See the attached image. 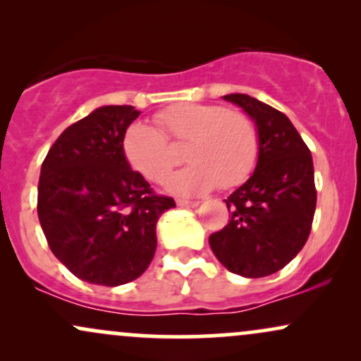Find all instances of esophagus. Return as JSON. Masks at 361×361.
Returning <instances> with one entry per match:
<instances>
[{
	"label": "esophagus",
	"instance_id": "34e87169",
	"mask_svg": "<svg viewBox=\"0 0 361 361\" xmlns=\"http://www.w3.org/2000/svg\"><path fill=\"white\" fill-rule=\"evenodd\" d=\"M176 204L180 207H197L198 202L197 200H185V198H178Z\"/></svg>",
	"mask_w": 361,
	"mask_h": 361
}]
</instances>
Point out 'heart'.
Listing matches in <instances>:
<instances>
[{"label": "heart", "instance_id": "heart-1", "mask_svg": "<svg viewBox=\"0 0 361 361\" xmlns=\"http://www.w3.org/2000/svg\"><path fill=\"white\" fill-rule=\"evenodd\" d=\"M160 128L132 122L122 149L128 164L149 181L159 183L178 156L173 144H185L190 164L166 180L176 195H204L215 185L229 190L247 180L259 157V130L251 117L214 103H180L157 111ZM171 140V143L169 140Z\"/></svg>", "mask_w": 361, "mask_h": 361}]
</instances>
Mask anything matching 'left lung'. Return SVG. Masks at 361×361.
Returning <instances> with one entry per match:
<instances>
[{"label":"left lung","mask_w":361,"mask_h":361,"mask_svg":"<svg viewBox=\"0 0 361 361\" xmlns=\"http://www.w3.org/2000/svg\"><path fill=\"white\" fill-rule=\"evenodd\" d=\"M224 100L255 120L261 146L255 173L226 200L229 224L209 244L229 271L261 279L288 264L307 241L317 202L312 156L285 114L241 93Z\"/></svg>","instance_id":"8db88e82"}]
</instances>
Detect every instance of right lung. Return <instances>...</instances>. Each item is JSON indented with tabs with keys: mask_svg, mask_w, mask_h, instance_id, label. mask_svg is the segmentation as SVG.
Segmentation results:
<instances>
[{
	"mask_svg": "<svg viewBox=\"0 0 361 361\" xmlns=\"http://www.w3.org/2000/svg\"><path fill=\"white\" fill-rule=\"evenodd\" d=\"M130 105L91 111L57 137L45 156L37 214L49 247L78 279L117 287L147 270L156 252V222L176 207L157 195L122 149L139 117Z\"/></svg>",
	"mask_w": 361,
	"mask_h": 361,
	"instance_id": "add662e5",
	"label": "right lung"
}]
</instances>
